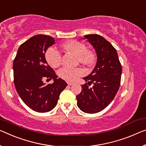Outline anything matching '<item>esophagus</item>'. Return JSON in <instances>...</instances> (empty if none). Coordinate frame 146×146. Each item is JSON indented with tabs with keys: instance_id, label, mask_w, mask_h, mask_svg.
Returning a JSON list of instances; mask_svg holds the SVG:
<instances>
[{
	"instance_id": "34e87169",
	"label": "esophagus",
	"mask_w": 146,
	"mask_h": 146,
	"mask_svg": "<svg viewBox=\"0 0 146 146\" xmlns=\"http://www.w3.org/2000/svg\"><path fill=\"white\" fill-rule=\"evenodd\" d=\"M67 84H68V86H72V85L74 84H72V83H70V82H67Z\"/></svg>"
}]
</instances>
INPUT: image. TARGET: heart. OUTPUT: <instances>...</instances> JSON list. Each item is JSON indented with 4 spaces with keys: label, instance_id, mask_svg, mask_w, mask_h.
I'll return each mask as SVG.
<instances>
[{
    "label": "heart",
    "instance_id": "b5f03b06",
    "mask_svg": "<svg viewBox=\"0 0 146 146\" xmlns=\"http://www.w3.org/2000/svg\"><path fill=\"white\" fill-rule=\"evenodd\" d=\"M66 51H70L78 55L80 62L86 65H90L94 62L95 55L91 50H87L84 43L77 40H69L62 45ZM46 59L52 68H57L61 63L62 55L59 50L55 48H50L46 53ZM84 74V71L80 68H69L64 67L59 72V76L68 82H74Z\"/></svg>",
    "mask_w": 146,
    "mask_h": 146
}]
</instances>
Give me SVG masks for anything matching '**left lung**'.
Listing matches in <instances>:
<instances>
[{
	"label": "left lung",
	"mask_w": 146,
	"mask_h": 146,
	"mask_svg": "<svg viewBox=\"0 0 146 146\" xmlns=\"http://www.w3.org/2000/svg\"><path fill=\"white\" fill-rule=\"evenodd\" d=\"M85 37L96 50L97 59L93 72L84 78L87 83L82 85V92L76 98L81 110L95 113L106 108L115 96L120 86L122 68L117 51L104 38L96 34ZM91 84L93 86L89 88Z\"/></svg>",
	"instance_id": "left-lung-1"
}]
</instances>
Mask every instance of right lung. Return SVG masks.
Segmentation results:
<instances>
[{
    "label": "right lung",
    "mask_w": 146,
    "mask_h": 146,
    "mask_svg": "<svg viewBox=\"0 0 146 146\" xmlns=\"http://www.w3.org/2000/svg\"><path fill=\"white\" fill-rule=\"evenodd\" d=\"M54 44L55 39L50 36H34L19 46L13 60V82L17 93L27 106L40 113L54 108L60 93L68 86L57 78L45 59L47 49ZM44 79H53L54 82L45 85Z\"/></svg>",
    "instance_id": "1"
}]
</instances>
